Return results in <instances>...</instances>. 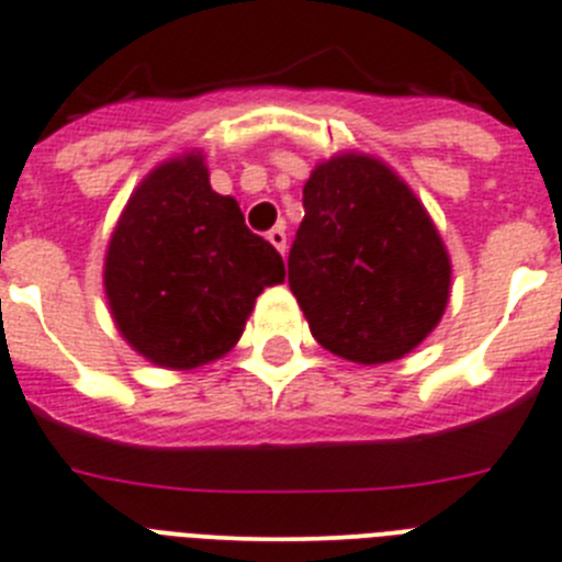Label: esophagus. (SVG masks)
Segmentation results:
<instances>
[{
  "label": "esophagus",
  "mask_w": 562,
  "mask_h": 562,
  "mask_svg": "<svg viewBox=\"0 0 562 562\" xmlns=\"http://www.w3.org/2000/svg\"><path fill=\"white\" fill-rule=\"evenodd\" d=\"M269 240H271V246H274L277 251H280V255H285V249H288V237H285V226H274V229L269 232Z\"/></svg>",
  "instance_id": "1"
}]
</instances>
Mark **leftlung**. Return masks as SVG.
I'll list each match as a JSON object with an SVG mask.
<instances>
[{
    "label": "left lung",
    "instance_id": "8db88e82",
    "mask_svg": "<svg viewBox=\"0 0 562 562\" xmlns=\"http://www.w3.org/2000/svg\"><path fill=\"white\" fill-rule=\"evenodd\" d=\"M288 285L333 356L386 363L442 318L451 260L426 206L381 159L338 154L302 190Z\"/></svg>",
    "mask_w": 562,
    "mask_h": 562
}]
</instances>
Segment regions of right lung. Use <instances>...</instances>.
<instances>
[{
	"label": "right lung",
	"instance_id": "1",
	"mask_svg": "<svg viewBox=\"0 0 562 562\" xmlns=\"http://www.w3.org/2000/svg\"><path fill=\"white\" fill-rule=\"evenodd\" d=\"M282 257L210 187L199 150L136 187L105 251V296L125 341L150 363L195 369L226 356Z\"/></svg>",
	"mask_w": 562,
	"mask_h": 562
}]
</instances>
